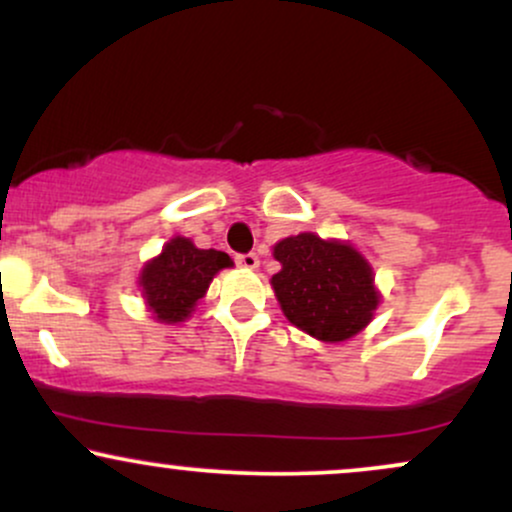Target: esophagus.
I'll list each match as a JSON object with an SVG mask.
<instances>
[{
	"label": "esophagus",
	"mask_w": 512,
	"mask_h": 512,
	"mask_svg": "<svg viewBox=\"0 0 512 512\" xmlns=\"http://www.w3.org/2000/svg\"><path fill=\"white\" fill-rule=\"evenodd\" d=\"M236 262H238V267H243V269H257V267H260V257H257L255 252H245V255H238Z\"/></svg>",
	"instance_id": "obj_1"
}]
</instances>
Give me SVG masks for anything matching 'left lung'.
<instances>
[{
    "instance_id": "obj_1",
    "label": "left lung",
    "mask_w": 512,
    "mask_h": 512,
    "mask_svg": "<svg viewBox=\"0 0 512 512\" xmlns=\"http://www.w3.org/2000/svg\"><path fill=\"white\" fill-rule=\"evenodd\" d=\"M274 257L281 272L272 286L293 325L322 342H344L368 325L380 298L370 264L351 245L301 233L276 243Z\"/></svg>"
}]
</instances>
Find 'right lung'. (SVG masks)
I'll use <instances>...</instances> for the list:
<instances>
[{
  "mask_svg": "<svg viewBox=\"0 0 512 512\" xmlns=\"http://www.w3.org/2000/svg\"><path fill=\"white\" fill-rule=\"evenodd\" d=\"M231 257L221 250H199L187 238H173L161 255L144 267L142 291L158 320L182 322Z\"/></svg>",
  "mask_w": 512,
  "mask_h": 512,
  "instance_id": "1",
  "label": "right lung"
}]
</instances>
